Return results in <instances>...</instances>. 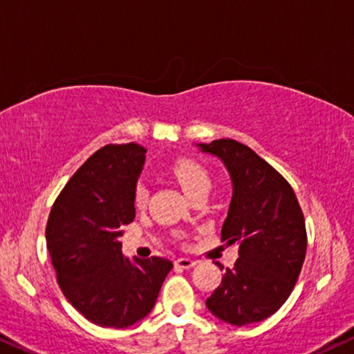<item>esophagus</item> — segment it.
Instances as JSON below:
<instances>
[{
  "instance_id": "1",
  "label": "esophagus",
  "mask_w": 354,
  "mask_h": 354,
  "mask_svg": "<svg viewBox=\"0 0 354 354\" xmlns=\"http://www.w3.org/2000/svg\"><path fill=\"white\" fill-rule=\"evenodd\" d=\"M196 265H198V261L191 258H178L176 261H174V266L181 268V270H191V268H194Z\"/></svg>"
}]
</instances>
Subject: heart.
Returning a JSON list of instances; mask_svg holds the SVG:
<instances>
[{"instance_id": "b5f03b06", "label": "heart", "mask_w": 354, "mask_h": 354, "mask_svg": "<svg viewBox=\"0 0 354 354\" xmlns=\"http://www.w3.org/2000/svg\"><path fill=\"white\" fill-rule=\"evenodd\" d=\"M171 171L187 196H192L198 191L209 189V174L203 165L194 162V160L180 158L178 162H174ZM147 199H149V189H147L144 183H138L136 186V192H133V203H136L137 207H144Z\"/></svg>"}]
</instances>
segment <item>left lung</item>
Segmentation results:
<instances>
[{
    "label": "left lung",
    "mask_w": 354,
    "mask_h": 354,
    "mask_svg": "<svg viewBox=\"0 0 354 354\" xmlns=\"http://www.w3.org/2000/svg\"><path fill=\"white\" fill-rule=\"evenodd\" d=\"M198 147L221 158L230 174L234 192L221 235L239 245L234 270L227 268L205 306L230 325L257 324L288 301L301 274L307 250L302 209L289 183L250 147L232 138Z\"/></svg>",
    "instance_id": "left-lung-1"
}]
</instances>
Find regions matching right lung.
Instances as JSON below:
<instances>
[{"label":"right lung","instance_id":"add662e5","mask_svg":"<svg viewBox=\"0 0 354 354\" xmlns=\"http://www.w3.org/2000/svg\"><path fill=\"white\" fill-rule=\"evenodd\" d=\"M147 150L104 145L62 189L48 216L46 239L57 281L68 302L93 324L125 328L150 314L169 259L131 261L122 254L124 225L136 218L133 192Z\"/></svg>","mask_w":354,"mask_h":354}]
</instances>
